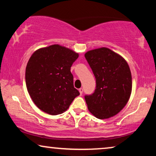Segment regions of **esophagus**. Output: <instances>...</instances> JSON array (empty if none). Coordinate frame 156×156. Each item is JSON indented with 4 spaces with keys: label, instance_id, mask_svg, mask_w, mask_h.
Returning a JSON list of instances; mask_svg holds the SVG:
<instances>
[{
    "label": "esophagus",
    "instance_id": "1",
    "mask_svg": "<svg viewBox=\"0 0 156 156\" xmlns=\"http://www.w3.org/2000/svg\"><path fill=\"white\" fill-rule=\"evenodd\" d=\"M79 91H80V95H82V93H83V89L82 88H80V89H79Z\"/></svg>",
    "mask_w": 156,
    "mask_h": 156
}]
</instances>
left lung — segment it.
<instances>
[{"label": "left lung", "instance_id": "left-lung-1", "mask_svg": "<svg viewBox=\"0 0 156 156\" xmlns=\"http://www.w3.org/2000/svg\"><path fill=\"white\" fill-rule=\"evenodd\" d=\"M85 58L96 78V89L84 97L91 114L99 119L112 117L129 101L132 90L131 70L120 55L107 48L89 50Z\"/></svg>", "mask_w": 156, "mask_h": 156}]
</instances>
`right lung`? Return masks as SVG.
Masks as SVG:
<instances>
[{"label":"right lung","instance_id":"1","mask_svg":"<svg viewBox=\"0 0 156 156\" xmlns=\"http://www.w3.org/2000/svg\"><path fill=\"white\" fill-rule=\"evenodd\" d=\"M79 54L59 44L38 49L25 69L27 91L34 104L50 115L62 114L80 95L70 71Z\"/></svg>","mask_w":156,"mask_h":156}]
</instances>
